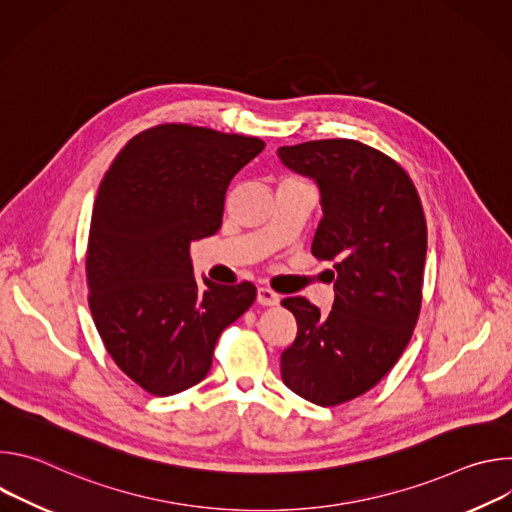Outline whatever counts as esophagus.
I'll list each match as a JSON object with an SVG mask.
<instances>
[{
    "instance_id": "obj_1",
    "label": "esophagus",
    "mask_w": 512,
    "mask_h": 512,
    "mask_svg": "<svg viewBox=\"0 0 512 512\" xmlns=\"http://www.w3.org/2000/svg\"><path fill=\"white\" fill-rule=\"evenodd\" d=\"M279 294H275V291H271L269 287H259L257 289V302L261 306H277L279 304Z\"/></svg>"
}]
</instances>
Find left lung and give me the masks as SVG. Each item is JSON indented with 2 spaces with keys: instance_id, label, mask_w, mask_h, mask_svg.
I'll use <instances>...</instances> for the list:
<instances>
[{
  "instance_id": "8db88e82",
  "label": "left lung",
  "mask_w": 512,
  "mask_h": 512,
  "mask_svg": "<svg viewBox=\"0 0 512 512\" xmlns=\"http://www.w3.org/2000/svg\"><path fill=\"white\" fill-rule=\"evenodd\" d=\"M285 168L316 182L322 221L312 253L334 261V302H281L298 334L281 352V379L296 395L332 407L373 389L407 346L421 306L425 216L405 170L354 139L277 150Z\"/></svg>"
}]
</instances>
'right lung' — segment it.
<instances>
[{"instance_id":"right-lung-1","label":"right lung","mask_w":512,"mask_h":512,"mask_svg":"<svg viewBox=\"0 0 512 512\" xmlns=\"http://www.w3.org/2000/svg\"><path fill=\"white\" fill-rule=\"evenodd\" d=\"M265 143L184 123L135 135L107 170L91 216V314L117 367L158 397L200 383L253 283L194 279L190 245L223 225L231 180Z\"/></svg>"}]
</instances>
